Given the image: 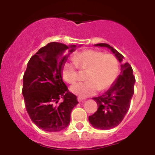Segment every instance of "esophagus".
I'll return each instance as SVG.
<instances>
[{
  "label": "esophagus",
  "instance_id": "34e87169",
  "mask_svg": "<svg viewBox=\"0 0 155 155\" xmlns=\"http://www.w3.org/2000/svg\"><path fill=\"white\" fill-rule=\"evenodd\" d=\"M77 100H78V101H79V102H81V101H83L84 100V99L82 98V97H78Z\"/></svg>",
  "mask_w": 155,
  "mask_h": 155
}]
</instances>
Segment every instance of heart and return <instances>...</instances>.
I'll list each match as a JSON object with an SVG mask.
<instances>
[{
	"mask_svg": "<svg viewBox=\"0 0 155 155\" xmlns=\"http://www.w3.org/2000/svg\"><path fill=\"white\" fill-rule=\"evenodd\" d=\"M78 68L88 71L85 78L87 81L73 84L71 91L84 98L95 95L97 90L104 91L111 87L118 76L120 65L114 55L95 49L84 50L63 63V79L69 84L75 82L78 79Z\"/></svg>",
	"mask_w": 155,
	"mask_h": 155,
	"instance_id": "heart-1",
	"label": "heart"
}]
</instances>
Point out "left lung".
I'll return each instance as SVG.
<instances>
[{"label": "left lung", "instance_id": "8db88e82", "mask_svg": "<svg viewBox=\"0 0 155 155\" xmlns=\"http://www.w3.org/2000/svg\"><path fill=\"white\" fill-rule=\"evenodd\" d=\"M96 46L107 47L122 62L123 56L107 44H97ZM121 74L111 87L104 95L93 100L97 103V110L89 117V121L93 127L101 130H109L121 123L130 106V101L134 94L136 79L133 69L128 63L121 65Z\"/></svg>", "mask_w": 155, "mask_h": 155}]
</instances>
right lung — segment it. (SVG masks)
I'll list each match as a JSON object with an SVG mask.
<instances>
[{"instance_id":"add662e5","label":"right lung","mask_w":155,"mask_h":155,"mask_svg":"<svg viewBox=\"0 0 155 155\" xmlns=\"http://www.w3.org/2000/svg\"><path fill=\"white\" fill-rule=\"evenodd\" d=\"M75 47L51 42L28 63L23 76L25 105L31 120L43 130L58 132L65 128L70 123L71 112L78 104L76 96L69 91L61 76L68 53Z\"/></svg>"}]
</instances>
